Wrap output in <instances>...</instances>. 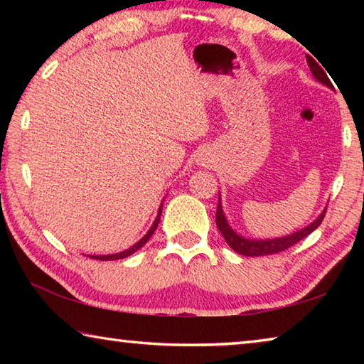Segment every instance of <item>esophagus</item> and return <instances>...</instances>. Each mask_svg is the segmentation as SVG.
Wrapping results in <instances>:
<instances>
[{"label": "esophagus", "mask_w": 364, "mask_h": 364, "mask_svg": "<svg viewBox=\"0 0 364 364\" xmlns=\"http://www.w3.org/2000/svg\"><path fill=\"white\" fill-rule=\"evenodd\" d=\"M204 160H205V159H200V162H202V165H204Z\"/></svg>", "instance_id": "1"}]
</instances>
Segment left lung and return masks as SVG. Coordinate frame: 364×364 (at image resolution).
<instances>
[{
    "instance_id": "left-lung-1",
    "label": "left lung",
    "mask_w": 364,
    "mask_h": 364,
    "mask_svg": "<svg viewBox=\"0 0 364 364\" xmlns=\"http://www.w3.org/2000/svg\"><path fill=\"white\" fill-rule=\"evenodd\" d=\"M318 63H319V60H318ZM318 63L311 56H306V64H308V67H310L313 77H315L318 82H321L326 86L332 88L331 80L324 72L326 69L323 70V67H319ZM324 215H326V212H323L315 221H313L310 226L304 228L301 231H297V232L291 234V236H284V237H279V239H268V241H249V239H245L242 236H237V234L231 230L230 225L226 223V218L223 215V208H221L220 200H218L217 215H215V218H217V226H218L220 232L223 234L225 241L228 242V245H230V247L234 252H237V254L245 255V257H262V255L279 254V252H284L289 247H292V245L300 242L301 239L306 237L308 234L315 231L316 228L321 225Z\"/></svg>"
}]
</instances>
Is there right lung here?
I'll list each match as a JSON object with an SVG mask.
<instances>
[{"label": "right lung", "instance_id": "1", "mask_svg": "<svg viewBox=\"0 0 364 364\" xmlns=\"http://www.w3.org/2000/svg\"><path fill=\"white\" fill-rule=\"evenodd\" d=\"M160 215H162V207L159 208V213H157V218H156V221H154V225L151 226V230L147 231V234L146 236L141 239L139 242H136L133 245V247H130L128 250H125V252H120V254H114V255H90V258H95V260H102V262H106V260H119V258H125V257H128V255H132V254H134V252H136L138 249H141L143 247V245L149 241L151 239V236L154 234V231H156V228H157V225H159V221H160Z\"/></svg>", "mask_w": 364, "mask_h": 364}]
</instances>
